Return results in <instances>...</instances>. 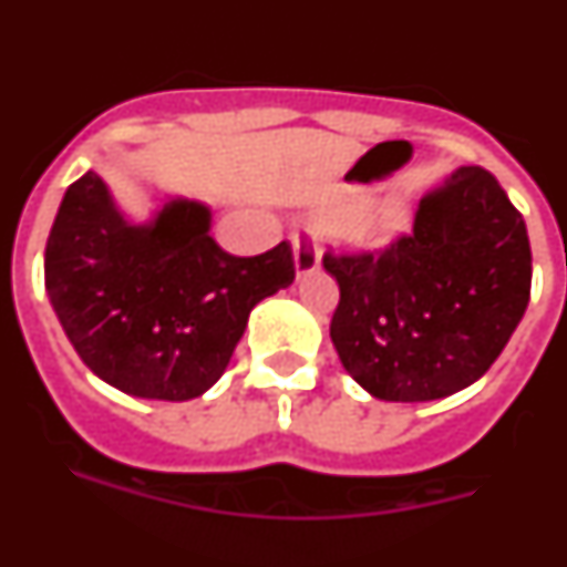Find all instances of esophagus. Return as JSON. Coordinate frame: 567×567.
<instances>
[{"instance_id": "34e87169", "label": "esophagus", "mask_w": 567, "mask_h": 567, "mask_svg": "<svg viewBox=\"0 0 567 567\" xmlns=\"http://www.w3.org/2000/svg\"><path fill=\"white\" fill-rule=\"evenodd\" d=\"M320 267V249L312 235L295 233V272L309 275Z\"/></svg>"}]
</instances>
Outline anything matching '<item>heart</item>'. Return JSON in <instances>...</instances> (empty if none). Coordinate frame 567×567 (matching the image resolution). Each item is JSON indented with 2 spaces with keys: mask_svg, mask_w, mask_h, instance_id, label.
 Here are the masks:
<instances>
[{
  "mask_svg": "<svg viewBox=\"0 0 567 567\" xmlns=\"http://www.w3.org/2000/svg\"><path fill=\"white\" fill-rule=\"evenodd\" d=\"M358 207L360 202H354L352 209ZM405 218H409L405 204L400 202V198H394V195H389V198H380L378 204L360 209V213L354 215L352 233L358 235L363 244H383V240H389L394 233H400V229L405 227Z\"/></svg>",
  "mask_w": 567,
  "mask_h": 567,
  "instance_id": "obj_1",
  "label": "heart"
}]
</instances>
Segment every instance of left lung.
<instances>
[{
    "label": "left lung",
    "instance_id": "1",
    "mask_svg": "<svg viewBox=\"0 0 567 567\" xmlns=\"http://www.w3.org/2000/svg\"><path fill=\"white\" fill-rule=\"evenodd\" d=\"M340 287L332 343L365 392L420 403L460 392L499 358L530 298L523 215L488 169L460 167L414 227L374 252H323Z\"/></svg>",
    "mask_w": 567,
    "mask_h": 567
}]
</instances>
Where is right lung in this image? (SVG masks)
<instances>
[{
    "instance_id": "1",
    "label": "right lung",
    "mask_w": 567,
    "mask_h": 567,
    "mask_svg": "<svg viewBox=\"0 0 567 567\" xmlns=\"http://www.w3.org/2000/svg\"><path fill=\"white\" fill-rule=\"evenodd\" d=\"M295 280L292 244L224 252L209 209L169 202L147 227L93 169L68 187L44 247V287L93 374L147 400H193L221 378L255 303Z\"/></svg>"
}]
</instances>
